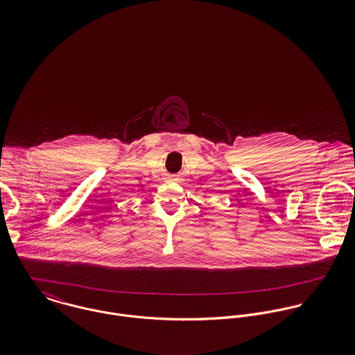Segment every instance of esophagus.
Instances as JSON below:
<instances>
[{
  "mask_svg": "<svg viewBox=\"0 0 355 355\" xmlns=\"http://www.w3.org/2000/svg\"><path fill=\"white\" fill-rule=\"evenodd\" d=\"M171 180H173V182H180V178L178 176V175H169L168 176Z\"/></svg>",
  "mask_w": 355,
  "mask_h": 355,
  "instance_id": "obj_1",
  "label": "esophagus"
}]
</instances>
